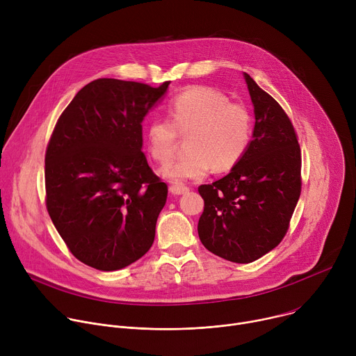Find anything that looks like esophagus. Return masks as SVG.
<instances>
[{"label":"esophagus","instance_id":"34e87169","mask_svg":"<svg viewBox=\"0 0 356 356\" xmlns=\"http://www.w3.org/2000/svg\"><path fill=\"white\" fill-rule=\"evenodd\" d=\"M190 188L186 186V184H181V183H175L170 186V193L175 196H180V195H184V193H187Z\"/></svg>","mask_w":356,"mask_h":356}]
</instances>
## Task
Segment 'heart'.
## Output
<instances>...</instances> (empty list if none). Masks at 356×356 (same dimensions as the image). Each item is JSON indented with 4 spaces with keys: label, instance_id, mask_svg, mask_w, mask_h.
Masks as SVG:
<instances>
[{
    "label": "heart",
    "instance_id": "obj_1",
    "mask_svg": "<svg viewBox=\"0 0 356 356\" xmlns=\"http://www.w3.org/2000/svg\"><path fill=\"white\" fill-rule=\"evenodd\" d=\"M177 135H187V152L161 169V175L176 183L203 179L211 168L222 173L240 163L252 136L251 116L224 93L209 86H193L169 104L168 120L149 122L145 136L150 156L159 163H168Z\"/></svg>",
    "mask_w": 356,
    "mask_h": 356
}]
</instances>
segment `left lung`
<instances>
[{
	"label": "left lung",
	"instance_id": "left-lung-1",
	"mask_svg": "<svg viewBox=\"0 0 356 356\" xmlns=\"http://www.w3.org/2000/svg\"><path fill=\"white\" fill-rule=\"evenodd\" d=\"M254 105L252 140L222 179L199 187L204 200L197 232L213 254L238 264L275 248L301 195L298 136L280 104L244 74Z\"/></svg>",
	"mask_w": 356,
	"mask_h": 356
}]
</instances>
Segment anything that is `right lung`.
<instances>
[{
    "label": "right lung",
    "mask_w": 356,
    "mask_h": 356,
    "mask_svg": "<svg viewBox=\"0 0 356 356\" xmlns=\"http://www.w3.org/2000/svg\"><path fill=\"white\" fill-rule=\"evenodd\" d=\"M169 83L92 81L54 127L45 153L47 210L74 257L92 268H124L153 244L168 184L142 152V120Z\"/></svg>",
    "instance_id": "right-lung-1"
}]
</instances>
